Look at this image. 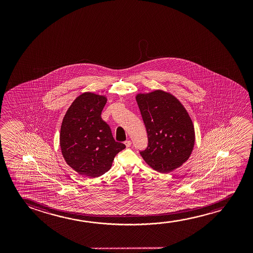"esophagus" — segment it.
Returning <instances> with one entry per match:
<instances>
[{"instance_id":"34e87169","label":"esophagus","mask_w":253,"mask_h":253,"mask_svg":"<svg viewBox=\"0 0 253 253\" xmlns=\"http://www.w3.org/2000/svg\"><path fill=\"white\" fill-rule=\"evenodd\" d=\"M125 144L127 148H128V147H130V145H131V142L129 140H127V141H125Z\"/></svg>"}]
</instances>
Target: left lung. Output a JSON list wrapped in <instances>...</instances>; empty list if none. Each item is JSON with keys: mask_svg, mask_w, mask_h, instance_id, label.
Instances as JSON below:
<instances>
[{"mask_svg": "<svg viewBox=\"0 0 253 253\" xmlns=\"http://www.w3.org/2000/svg\"><path fill=\"white\" fill-rule=\"evenodd\" d=\"M148 135V146L140 154L152 169L169 173L181 166L194 145V128L186 109L163 90L136 96Z\"/></svg>", "mask_w": 253, "mask_h": 253, "instance_id": "8db88e82", "label": "left lung"}]
</instances>
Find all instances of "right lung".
<instances>
[{"instance_id":"right-lung-1","label":"right lung","mask_w":253,"mask_h":253,"mask_svg":"<svg viewBox=\"0 0 253 253\" xmlns=\"http://www.w3.org/2000/svg\"><path fill=\"white\" fill-rule=\"evenodd\" d=\"M106 98L85 92L73 101L60 128V148L66 163L81 175L98 177L111 169L115 156L125 149L116 142L101 118Z\"/></svg>"}]
</instances>
